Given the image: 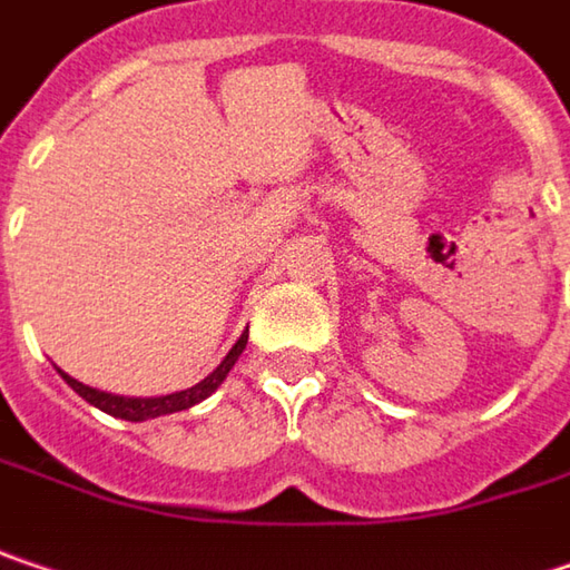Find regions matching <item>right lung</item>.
Returning a JSON list of instances; mask_svg holds the SVG:
<instances>
[{
	"instance_id": "right-lung-1",
	"label": "right lung",
	"mask_w": 570,
	"mask_h": 570,
	"mask_svg": "<svg viewBox=\"0 0 570 570\" xmlns=\"http://www.w3.org/2000/svg\"><path fill=\"white\" fill-rule=\"evenodd\" d=\"M245 345H248V335L242 332V338L232 345V352L222 357V364H218L213 374H206L199 384L186 386V390H177V393H167V396H118V393H106V390H96V386H86L80 384L77 377H70V374H63L60 367H57V374L67 381L70 390H77L80 396H83L89 406H96V410H102V413H109V416L116 419H128V422H145V419H157V416H170V413H184L189 406H196V403H203L206 396H213L222 381L228 377V371L235 367V361L242 357L245 352Z\"/></svg>"
}]
</instances>
